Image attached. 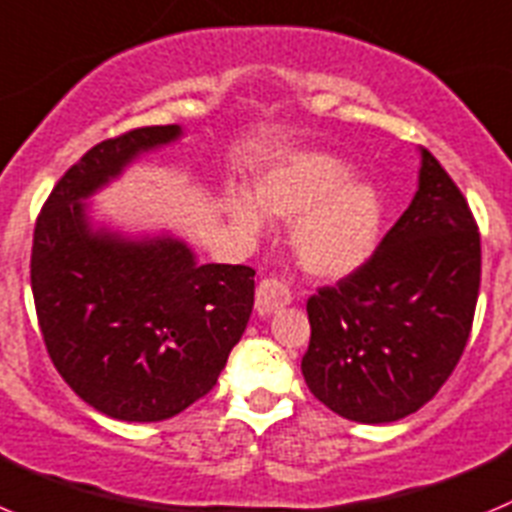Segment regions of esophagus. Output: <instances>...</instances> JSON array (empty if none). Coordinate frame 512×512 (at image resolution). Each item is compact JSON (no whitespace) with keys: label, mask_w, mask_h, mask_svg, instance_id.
Listing matches in <instances>:
<instances>
[{"label":"esophagus","mask_w":512,"mask_h":512,"mask_svg":"<svg viewBox=\"0 0 512 512\" xmlns=\"http://www.w3.org/2000/svg\"><path fill=\"white\" fill-rule=\"evenodd\" d=\"M288 303H290V290L288 285L280 283V280H262V283L257 285V296H255L257 316H270V313L288 306Z\"/></svg>","instance_id":"34e87169"}]
</instances>
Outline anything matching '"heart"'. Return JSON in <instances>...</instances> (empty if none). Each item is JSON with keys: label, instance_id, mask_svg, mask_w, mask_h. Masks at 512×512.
<instances>
[{"label": "heart", "instance_id": "heart-1", "mask_svg": "<svg viewBox=\"0 0 512 512\" xmlns=\"http://www.w3.org/2000/svg\"><path fill=\"white\" fill-rule=\"evenodd\" d=\"M265 214L290 227L298 265L313 278L342 280L375 255L385 224L382 196L354 181L352 165L329 153H290L265 168L255 199L234 193L229 219L245 237L265 232Z\"/></svg>", "mask_w": 512, "mask_h": 512}]
</instances>
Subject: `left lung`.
<instances>
[{
	"label": "left lung",
	"mask_w": 512,
	"mask_h": 512,
	"mask_svg": "<svg viewBox=\"0 0 512 512\" xmlns=\"http://www.w3.org/2000/svg\"><path fill=\"white\" fill-rule=\"evenodd\" d=\"M480 234L462 191L421 147L418 191L357 273L308 298L301 372L326 408L393 423L457 367L480 293Z\"/></svg>",
	"instance_id": "left-lung-1"
}]
</instances>
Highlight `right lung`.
<instances>
[{
  "label": "right lung",
  "instance_id": "obj_1",
  "mask_svg": "<svg viewBox=\"0 0 512 512\" xmlns=\"http://www.w3.org/2000/svg\"><path fill=\"white\" fill-rule=\"evenodd\" d=\"M181 137V124H165L99 142L35 224L30 280L45 347L73 393L117 421H165L204 398L255 303L252 267L201 265L173 232L94 219L91 196Z\"/></svg>",
  "mask_w": 512,
  "mask_h": 512
}]
</instances>
